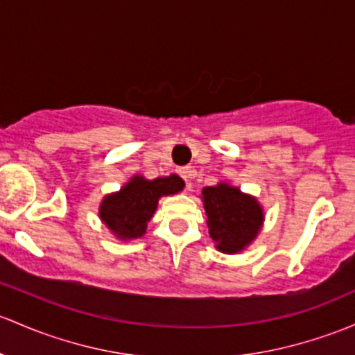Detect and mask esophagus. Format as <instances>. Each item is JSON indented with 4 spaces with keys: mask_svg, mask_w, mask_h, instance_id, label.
<instances>
[{
    "mask_svg": "<svg viewBox=\"0 0 355 355\" xmlns=\"http://www.w3.org/2000/svg\"><path fill=\"white\" fill-rule=\"evenodd\" d=\"M193 173H196V171H193L192 166H184L178 170V175H180L185 182H187V187H189V180L193 177Z\"/></svg>",
    "mask_w": 355,
    "mask_h": 355,
    "instance_id": "esophagus-1",
    "label": "esophagus"
}]
</instances>
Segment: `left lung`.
<instances>
[{"label":"left lung","mask_w":355,"mask_h":355,"mask_svg":"<svg viewBox=\"0 0 355 355\" xmlns=\"http://www.w3.org/2000/svg\"><path fill=\"white\" fill-rule=\"evenodd\" d=\"M209 234L223 253H238L262 230L263 211L255 197L238 187L218 184L202 189Z\"/></svg>","instance_id":"1"}]
</instances>
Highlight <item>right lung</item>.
I'll return each mask as SVG.
<instances>
[{
    "label": "right lung",
    "mask_w": 355,
    "mask_h": 355,
    "mask_svg": "<svg viewBox=\"0 0 355 355\" xmlns=\"http://www.w3.org/2000/svg\"><path fill=\"white\" fill-rule=\"evenodd\" d=\"M178 175L146 180L134 175L119 192L110 193L100 204V219L119 240H134L146 233L148 221L155 214L159 197L173 196L184 189Z\"/></svg>",
    "instance_id": "1"
}]
</instances>
